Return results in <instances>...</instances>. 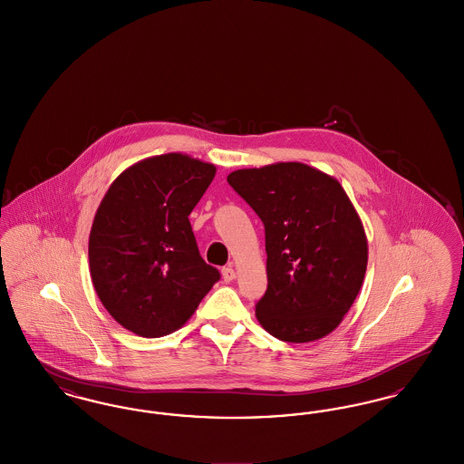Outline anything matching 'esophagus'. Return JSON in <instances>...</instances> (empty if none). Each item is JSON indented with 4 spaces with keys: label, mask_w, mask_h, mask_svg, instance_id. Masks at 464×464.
I'll return each instance as SVG.
<instances>
[{
    "label": "esophagus",
    "mask_w": 464,
    "mask_h": 464,
    "mask_svg": "<svg viewBox=\"0 0 464 464\" xmlns=\"http://www.w3.org/2000/svg\"><path fill=\"white\" fill-rule=\"evenodd\" d=\"M235 278H237V273H235V269H233L231 266H227V267H222V280H224L226 284L233 282Z\"/></svg>",
    "instance_id": "1"
}]
</instances>
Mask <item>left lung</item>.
Masks as SVG:
<instances>
[{
    "instance_id": "1",
    "label": "left lung",
    "mask_w": 464,
    "mask_h": 464,
    "mask_svg": "<svg viewBox=\"0 0 464 464\" xmlns=\"http://www.w3.org/2000/svg\"><path fill=\"white\" fill-rule=\"evenodd\" d=\"M227 182L265 224L259 324L287 343L329 335L352 308L369 259L352 199L337 179L299 161L235 170Z\"/></svg>"
}]
</instances>
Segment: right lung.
Instances as JSON below:
<instances>
[{
	"label": "right lung",
	"instance_id": "add662e5",
	"mask_svg": "<svg viewBox=\"0 0 464 464\" xmlns=\"http://www.w3.org/2000/svg\"><path fill=\"white\" fill-rule=\"evenodd\" d=\"M214 176L216 165L191 156H151L116 177L101 201L90 231V276L127 331L176 332L221 278L201 259L188 219Z\"/></svg>",
	"mask_w": 464,
	"mask_h": 464
}]
</instances>
